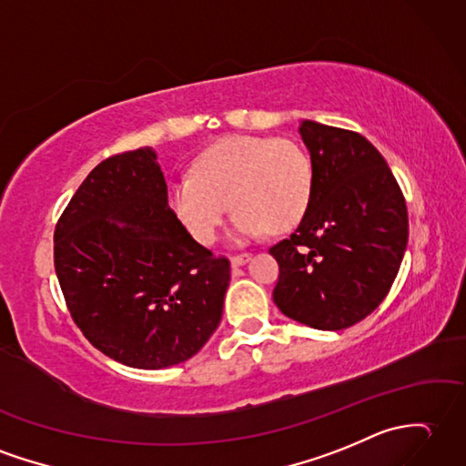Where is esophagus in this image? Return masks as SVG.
Masks as SVG:
<instances>
[{
	"label": "esophagus",
	"instance_id": "1",
	"mask_svg": "<svg viewBox=\"0 0 466 466\" xmlns=\"http://www.w3.org/2000/svg\"><path fill=\"white\" fill-rule=\"evenodd\" d=\"M250 258H252V254H248V252L236 254L230 258V262H232V266H244L246 262H250Z\"/></svg>",
	"mask_w": 466,
	"mask_h": 466
}]
</instances>
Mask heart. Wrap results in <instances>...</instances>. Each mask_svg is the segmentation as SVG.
I'll return each instance as SVG.
<instances>
[{"label":"heart","instance_id":"obj_1","mask_svg":"<svg viewBox=\"0 0 466 466\" xmlns=\"http://www.w3.org/2000/svg\"><path fill=\"white\" fill-rule=\"evenodd\" d=\"M311 194V160L296 140L250 135L214 143L194 160L192 172L167 187L172 212L200 244L216 240L230 207V236L238 242L291 230L306 216Z\"/></svg>","mask_w":466,"mask_h":466}]
</instances>
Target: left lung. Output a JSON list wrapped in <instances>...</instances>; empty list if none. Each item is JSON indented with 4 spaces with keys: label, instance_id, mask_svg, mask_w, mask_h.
Returning a JSON list of instances; mask_svg holds the SVG:
<instances>
[{
    "label": "left lung",
    "instance_id": "1",
    "mask_svg": "<svg viewBox=\"0 0 466 466\" xmlns=\"http://www.w3.org/2000/svg\"><path fill=\"white\" fill-rule=\"evenodd\" d=\"M313 167V194L299 226L269 248L279 266L274 301L309 328L355 326L391 289L407 248L401 188L360 133L301 121Z\"/></svg>",
    "mask_w": 466,
    "mask_h": 466
}]
</instances>
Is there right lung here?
Segmentation results:
<instances>
[{
	"mask_svg": "<svg viewBox=\"0 0 466 466\" xmlns=\"http://www.w3.org/2000/svg\"><path fill=\"white\" fill-rule=\"evenodd\" d=\"M53 240L71 318L111 360L162 370L190 360L218 328L230 262L180 224L150 147L96 165Z\"/></svg>",
	"mask_w": 466,
	"mask_h": 466,
	"instance_id": "add662e5",
	"label": "right lung"
}]
</instances>
